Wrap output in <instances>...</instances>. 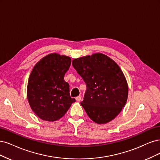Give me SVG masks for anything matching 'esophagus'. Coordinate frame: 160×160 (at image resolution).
<instances>
[{
	"mask_svg": "<svg viewBox=\"0 0 160 160\" xmlns=\"http://www.w3.org/2000/svg\"><path fill=\"white\" fill-rule=\"evenodd\" d=\"M76 101H78V102H80V101L81 100V96H77V97L76 98Z\"/></svg>",
	"mask_w": 160,
	"mask_h": 160,
	"instance_id": "1",
	"label": "esophagus"
}]
</instances>
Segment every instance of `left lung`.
<instances>
[{"label":"left lung","mask_w":160,"mask_h":160,"mask_svg":"<svg viewBox=\"0 0 160 160\" xmlns=\"http://www.w3.org/2000/svg\"><path fill=\"white\" fill-rule=\"evenodd\" d=\"M72 66L86 84L80 104L87 115L98 124L114 120L126 104L128 86L115 61L102 53L75 58Z\"/></svg>","instance_id":"8db88e82"}]
</instances>
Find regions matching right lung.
I'll use <instances>...</instances> for the list:
<instances>
[{
	"label": "right lung",
	"mask_w": 160,
	"mask_h": 160,
	"mask_svg": "<svg viewBox=\"0 0 160 160\" xmlns=\"http://www.w3.org/2000/svg\"><path fill=\"white\" fill-rule=\"evenodd\" d=\"M71 64L69 56L49 54L35 64L27 85V98L32 110L41 120H59L76 100L70 96L64 80Z\"/></svg>",
	"instance_id": "add662e5"
}]
</instances>
